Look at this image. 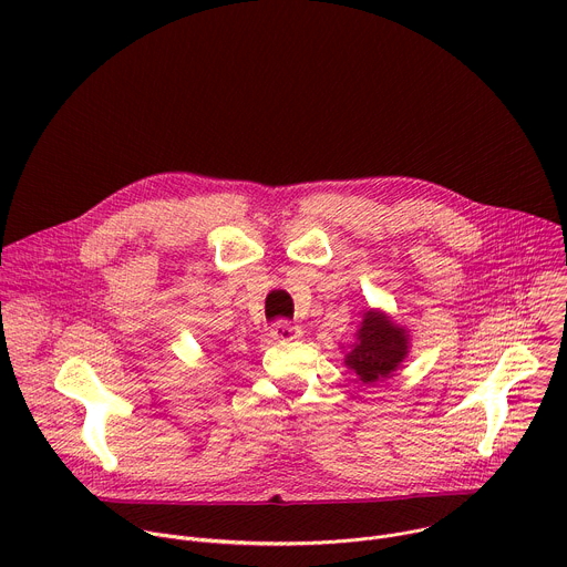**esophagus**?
Here are the masks:
<instances>
[{"mask_svg":"<svg viewBox=\"0 0 567 567\" xmlns=\"http://www.w3.org/2000/svg\"><path fill=\"white\" fill-rule=\"evenodd\" d=\"M271 337L276 341H293V339L300 337V330L296 326H291V322H287V320H278V322H274V326H271Z\"/></svg>","mask_w":567,"mask_h":567,"instance_id":"obj_1","label":"esophagus"}]
</instances>
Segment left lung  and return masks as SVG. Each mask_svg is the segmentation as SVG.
<instances>
[{
  "mask_svg": "<svg viewBox=\"0 0 567 567\" xmlns=\"http://www.w3.org/2000/svg\"><path fill=\"white\" fill-rule=\"evenodd\" d=\"M411 337L383 311L368 309L357 332V343L346 354V365L357 372L361 383L390 379L409 357Z\"/></svg>",
  "mask_w": 567,
  "mask_h": 567,
  "instance_id": "left-lung-1",
  "label": "left lung"
}]
</instances>
